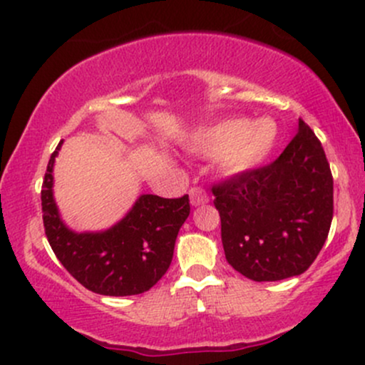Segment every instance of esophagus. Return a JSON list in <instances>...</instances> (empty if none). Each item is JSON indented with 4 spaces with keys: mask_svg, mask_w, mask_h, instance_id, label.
<instances>
[{
    "mask_svg": "<svg viewBox=\"0 0 365 365\" xmlns=\"http://www.w3.org/2000/svg\"><path fill=\"white\" fill-rule=\"evenodd\" d=\"M188 195H190V204L194 207L204 206V204L209 202V197L206 194V190L200 187H192L190 190H188Z\"/></svg>",
    "mask_w": 365,
    "mask_h": 365,
    "instance_id": "obj_1",
    "label": "esophagus"
}]
</instances>
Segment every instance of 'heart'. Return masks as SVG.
Segmentation results:
<instances>
[{
  "label": "heart",
  "mask_w": 365,
  "mask_h": 365,
  "mask_svg": "<svg viewBox=\"0 0 365 365\" xmlns=\"http://www.w3.org/2000/svg\"><path fill=\"white\" fill-rule=\"evenodd\" d=\"M276 144V127L267 120L247 123L232 118L200 130L190 149L200 156L216 159L225 175L235 177L257 168Z\"/></svg>",
  "instance_id": "1"
}]
</instances>
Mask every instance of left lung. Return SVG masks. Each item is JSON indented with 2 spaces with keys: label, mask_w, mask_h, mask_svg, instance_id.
<instances>
[{
  "label": "left lung",
  "mask_w": 365,
  "mask_h": 365,
  "mask_svg": "<svg viewBox=\"0 0 365 365\" xmlns=\"http://www.w3.org/2000/svg\"><path fill=\"white\" fill-rule=\"evenodd\" d=\"M212 194L226 261L254 282L302 274L328 238L333 177L304 120L276 161L226 180Z\"/></svg>",
  "instance_id": "left-lung-1"
}]
</instances>
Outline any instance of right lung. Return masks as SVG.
Instances as JSON below:
<instances>
[{
	"instance_id": "add662e5",
	"label": "right lung",
	"mask_w": 365,
	"mask_h": 365,
	"mask_svg": "<svg viewBox=\"0 0 365 365\" xmlns=\"http://www.w3.org/2000/svg\"><path fill=\"white\" fill-rule=\"evenodd\" d=\"M46 170L41 200L46 237L58 261L87 290L110 297L139 295L168 271L175 240L190 215L188 195L163 199L142 194L118 223L101 232H73L65 225L53 194L54 159Z\"/></svg>"
}]
</instances>
